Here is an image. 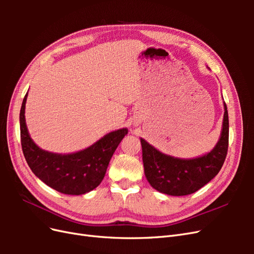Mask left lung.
<instances>
[{"label": "left lung", "mask_w": 254, "mask_h": 254, "mask_svg": "<svg viewBox=\"0 0 254 254\" xmlns=\"http://www.w3.org/2000/svg\"><path fill=\"white\" fill-rule=\"evenodd\" d=\"M219 141L209 153L195 159L167 156L141 139L144 173L150 186L171 196L193 194L216 176L224 164L229 145L227 105Z\"/></svg>", "instance_id": "obj_1"}]
</instances>
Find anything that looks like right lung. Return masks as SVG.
I'll return each mask as SVG.
<instances>
[{
    "label": "right lung",
    "instance_id": "add662e5",
    "mask_svg": "<svg viewBox=\"0 0 254 254\" xmlns=\"http://www.w3.org/2000/svg\"><path fill=\"white\" fill-rule=\"evenodd\" d=\"M20 111V132L23 155L32 172L52 189L66 195H82L103 181L115 149L127 133V128L106 134L90 147L78 152L60 155L45 151L29 136L25 123V103Z\"/></svg>",
    "mask_w": 254,
    "mask_h": 254
}]
</instances>
